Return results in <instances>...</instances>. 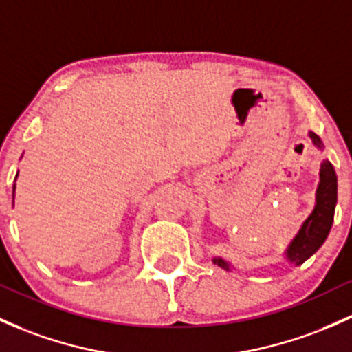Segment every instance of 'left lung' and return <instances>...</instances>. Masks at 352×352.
<instances>
[{"instance_id": "obj_1", "label": "left lung", "mask_w": 352, "mask_h": 352, "mask_svg": "<svg viewBox=\"0 0 352 352\" xmlns=\"http://www.w3.org/2000/svg\"><path fill=\"white\" fill-rule=\"evenodd\" d=\"M309 138L312 139L314 146L324 149L319 135L309 132ZM336 203H338V176H336L334 166L331 164V161L324 160L320 164L319 186L316 191V206H314L307 220L302 223L296 238L290 241L285 250V258L290 263H294L296 267L302 265L326 241L329 232H331L332 221H334ZM211 260H213L214 265L225 268V270L233 268L232 263L223 260L221 256H213Z\"/></svg>"}]
</instances>
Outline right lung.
Wrapping results in <instances>:
<instances>
[{
	"label": "right lung",
	"instance_id": "add662e5",
	"mask_svg": "<svg viewBox=\"0 0 352 352\" xmlns=\"http://www.w3.org/2000/svg\"><path fill=\"white\" fill-rule=\"evenodd\" d=\"M18 176V175H16ZM14 188H16V186H13V196H14Z\"/></svg>",
	"mask_w": 352,
	"mask_h": 352
}]
</instances>
